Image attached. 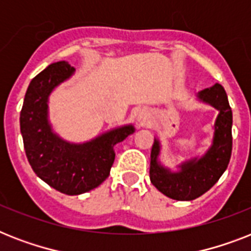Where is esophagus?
I'll use <instances>...</instances> for the list:
<instances>
[{"label":"esophagus","instance_id":"34e87169","mask_svg":"<svg viewBox=\"0 0 251 251\" xmlns=\"http://www.w3.org/2000/svg\"><path fill=\"white\" fill-rule=\"evenodd\" d=\"M137 120H138V122H139V125H145V122H146V116L143 113H139L138 114V117H137Z\"/></svg>","mask_w":251,"mask_h":251}]
</instances>
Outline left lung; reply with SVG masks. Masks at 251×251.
<instances>
[{
    "label": "left lung",
    "mask_w": 251,
    "mask_h": 251,
    "mask_svg": "<svg viewBox=\"0 0 251 251\" xmlns=\"http://www.w3.org/2000/svg\"><path fill=\"white\" fill-rule=\"evenodd\" d=\"M198 99L219 110L214 139L202 157L185 161L178 172H171L159 163L160 143L153 141L150 179L157 190L176 201H193L208 191L226 172L232 155V109L222 84L201 91Z\"/></svg>",
    "instance_id": "8db88e82"
}]
</instances>
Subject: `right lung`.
Here are the masks:
<instances>
[{
  "label": "right lung",
  "instance_id": "obj_1",
  "mask_svg": "<svg viewBox=\"0 0 251 251\" xmlns=\"http://www.w3.org/2000/svg\"><path fill=\"white\" fill-rule=\"evenodd\" d=\"M75 69L60 61L49 65L29 83L21 110V133L25 156L37 177L68 195L92 190L109 176L113 147L134 133L133 125L110 130L92 141L75 145L61 139L48 121V98Z\"/></svg>",
  "mask_w": 251,
  "mask_h": 251
}]
</instances>
